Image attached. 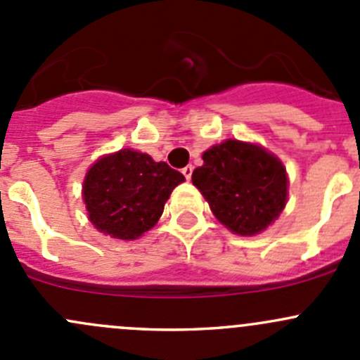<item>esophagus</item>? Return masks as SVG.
<instances>
[{
  "label": "esophagus",
  "mask_w": 360,
  "mask_h": 360,
  "mask_svg": "<svg viewBox=\"0 0 360 360\" xmlns=\"http://www.w3.org/2000/svg\"><path fill=\"white\" fill-rule=\"evenodd\" d=\"M183 174H184V177H186L188 181L191 179V174H193V165H186L183 169Z\"/></svg>",
  "instance_id": "obj_1"
}]
</instances>
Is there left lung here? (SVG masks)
Listing matches in <instances>:
<instances>
[{"mask_svg": "<svg viewBox=\"0 0 360 360\" xmlns=\"http://www.w3.org/2000/svg\"><path fill=\"white\" fill-rule=\"evenodd\" d=\"M193 170L195 186L210 210L237 235L266 230L288 202V174L275 155L257 144L228 139L203 153Z\"/></svg>", "mask_w": 360, "mask_h": 360, "instance_id": "obj_1", "label": "left lung"}]
</instances>
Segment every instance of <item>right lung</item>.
Segmentation results:
<instances>
[{"label":"right lung","mask_w":360,"mask_h":360,"mask_svg":"<svg viewBox=\"0 0 360 360\" xmlns=\"http://www.w3.org/2000/svg\"><path fill=\"white\" fill-rule=\"evenodd\" d=\"M184 176L150 155L120 150L99 158L83 181L89 219L103 233L134 240L157 224Z\"/></svg>","instance_id":"obj_1"}]
</instances>
